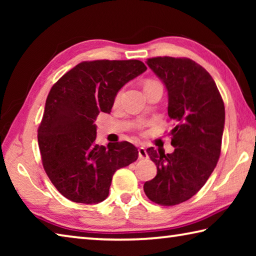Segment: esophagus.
Listing matches in <instances>:
<instances>
[{
  "label": "esophagus",
  "mask_w": 256,
  "mask_h": 256,
  "mask_svg": "<svg viewBox=\"0 0 256 256\" xmlns=\"http://www.w3.org/2000/svg\"><path fill=\"white\" fill-rule=\"evenodd\" d=\"M138 159H146L148 158V154H146V150L144 148V146H140L138 149Z\"/></svg>",
  "instance_id": "34e87169"
}]
</instances>
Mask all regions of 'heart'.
<instances>
[{"mask_svg":"<svg viewBox=\"0 0 256 256\" xmlns=\"http://www.w3.org/2000/svg\"><path fill=\"white\" fill-rule=\"evenodd\" d=\"M158 84L157 81H154V80H149V81H146V86H150V84ZM120 94H122V92H118V94H116V97H115V102H118L120 100Z\"/></svg>","mask_w":256,"mask_h":256,"instance_id":"b5f03b06","label":"heart"}]
</instances>
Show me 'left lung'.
Instances as JSON below:
<instances>
[{
    "label": "left lung",
    "instance_id": "1",
    "mask_svg": "<svg viewBox=\"0 0 256 256\" xmlns=\"http://www.w3.org/2000/svg\"><path fill=\"white\" fill-rule=\"evenodd\" d=\"M146 64L166 86L168 116L176 126L170 131L174 152L146 149L157 175L144 190L157 204L175 206L196 196L218 162L224 105L214 80L194 60L164 56Z\"/></svg>",
    "mask_w": 256,
    "mask_h": 256
}]
</instances>
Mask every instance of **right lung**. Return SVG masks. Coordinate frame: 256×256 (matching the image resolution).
<instances>
[{
    "mask_svg": "<svg viewBox=\"0 0 256 256\" xmlns=\"http://www.w3.org/2000/svg\"><path fill=\"white\" fill-rule=\"evenodd\" d=\"M146 70L141 60L82 62L52 86L47 96L38 146L47 176L68 200L94 204L110 193L114 172L138 159L130 142L98 146L94 124L110 112L120 89Z\"/></svg>",
    "mask_w": 256,
    "mask_h": 256,
    "instance_id": "obj_1",
    "label": "right lung"
}]
</instances>
